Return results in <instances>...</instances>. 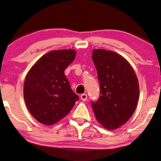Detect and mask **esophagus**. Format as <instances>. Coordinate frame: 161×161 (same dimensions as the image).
I'll use <instances>...</instances> for the list:
<instances>
[{"instance_id": "1", "label": "esophagus", "mask_w": 161, "mask_h": 161, "mask_svg": "<svg viewBox=\"0 0 161 161\" xmlns=\"http://www.w3.org/2000/svg\"><path fill=\"white\" fill-rule=\"evenodd\" d=\"M81 99L83 101H86V99H87V95L86 94V93H83V94L81 95Z\"/></svg>"}]
</instances>
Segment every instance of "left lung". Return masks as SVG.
<instances>
[{
	"instance_id": "left-lung-1",
	"label": "left lung",
	"mask_w": 161,
	"mask_h": 161,
	"mask_svg": "<svg viewBox=\"0 0 161 161\" xmlns=\"http://www.w3.org/2000/svg\"><path fill=\"white\" fill-rule=\"evenodd\" d=\"M92 59L100 82V96L92 107L103 127L112 130L127 122L136 110L139 82L129 62L115 52L95 49Z\"/></svg>"
}]
</instances>
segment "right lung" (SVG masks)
Segmentation results:
<instances>
[{
	"instance_id": "1",
	"label": "right lung",
	"mask_w": 161,
	"mask_h": 161,
	"mask_svg": "<svg viewBox=\"0 0 161 161\" xmlns=\"http://www.w3.org/2000/svg\"><path fill=\"white\" fill-rule=\"evenodd\" d=\"M76 55L73 49L51 51L28 72L24 84L26 105L41 123L52 125L68 115L79 100L64 71Z\"/></svg>"
}]
</instances>
